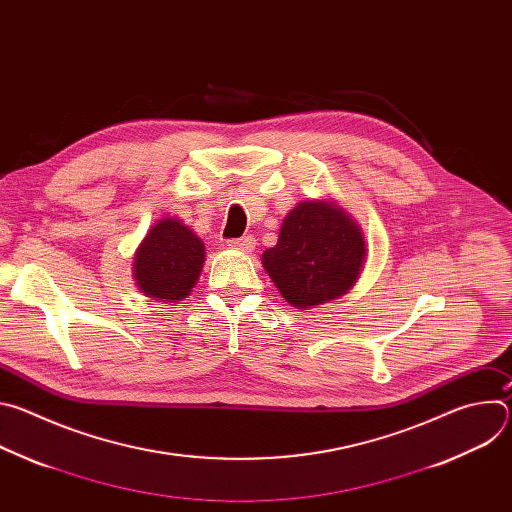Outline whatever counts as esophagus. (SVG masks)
<instances>
[{
  "instance_id": "1",
  "label": "esophagus",
  "mask_w": 512,
  "mask_h": 512,
  "mask_svg": "<svg viewBox=\"0 0 512 512\" xmlns=\"http://www.w3.org/2000/svg\"><path fill=\"white\" fill-rule=\"evenodd\" d=\"M227 245H229V249L251 253L255 249V239L251 235H247V237H241V239H231V241H227Z\"/></svg>"
}]
</instances>
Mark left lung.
Returning <instances> with one entry per match:
<instances>
[{"instance_id": "obj_1", "label": "left lung", "mask_w": 512, "mask_h": 512, "mask_svg": "<svg viewBox=\"0 0 512 512\" xmlns=\"http://www.w3.org/2000/svg\"><path fill=\"white\" fill-rule=\"evenodd\" d=\"M364 255L358 227L340 208L308 200L285 216L277 245L263 253V267L281 296L306 310L346 294Z\"/></svg>"}]
</instances>
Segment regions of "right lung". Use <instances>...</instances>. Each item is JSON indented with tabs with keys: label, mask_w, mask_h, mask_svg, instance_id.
<instances>
[{
	"label": "right lung",
	"mask_w": 512,
	"mask_h": 512,
	"mask_svg": "<svg viewBox=\"0 0 512 512\" xmlns=\"http://www.w3.org/2000/svg\"><path fill=\"white\" fill-rule=\"evenodd\" d=\"M202 263V241L176 218H164L143 239L133 269L145 296L176 302L190 294Z\"/></svg>",
	"instance_id": "obj_1"
}]
</instances>
